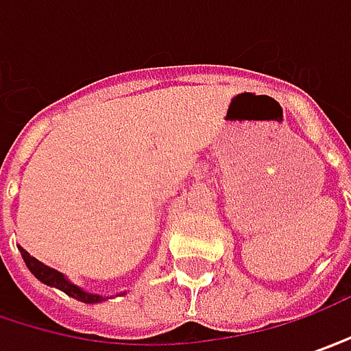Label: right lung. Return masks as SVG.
<instances>
[{
    "instance_id": "add662e5",
    "label": "right lung",
    "mask_w": 351,
    "mask_h": 351,
    "mask_svg": "<svg viewBox=\"0 0 351 351\" xmlns=\"http://www.w3.org/2000/svg\"><path fill=\"white\" fill-rule=\"evenodd\" d=\"M21 250V255H23V261L29 267V271L37 277L38 281H43L45 285H51V287H56V289H60V291H64L69 297L72 298H78V300H82V302H99V300H104L98 295H90V293H84L82 289H78L76 285H72L64 277H62V273H58V271H54L51 267L43 265L40 261H37L35 257H31L29 253L25 252L23 247H19Z\"/></svg>"
}]
</instances>
